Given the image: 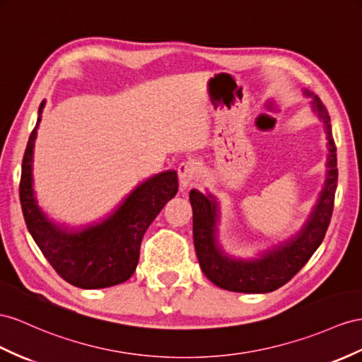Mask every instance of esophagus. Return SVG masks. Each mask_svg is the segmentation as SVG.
Returning <instances> with one entry per match:
<instances>
[{"instance_id":"1","label":"esophagus","mask_w":362,"mask_h":362,"mask_svg":"<svg viewBox=\"0 0 362 362\" xmlns=\"http://www.w3.org/2000/svg\"><path fill=\"white\" fill-rule=\"evenodd\" d=\"M179 182H180V187L183 189H187L189 187H192L194 180H196V165L191 160L187 162H182L179 165Z\"/></svg>"}]
</instances>
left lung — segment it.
<instances>
[{"mask_svg":"<svg viewBox=\"0 0 362 362\" xmlns=\"http://www.w3.org/2000/svg\"><path fill=\"white\" fill-rule=\"evenodd\" d=\"M305 98H312L310 107L324 125L327 134V174L326 182L315 203L309 218L291 238L266 249L255 258H237L221 249L217 237L220 218L218 202L212 194L191 189L192 234L197 258L203 274L209 281L230 292L267 293L286 284L309 262L312 254L322 243L329 228L338 182L337 146L332 136L330 116L318 96L304 90Z\"/></svg>","mask_w":362,"mask_h":362,"instance_id":"8db88e82","label":"left lung"}]
</instances>
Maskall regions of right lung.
I'll return each instance as SVG.
<instances>
[{
	"label": "right lung",
	"instance_id": "1",
	"mask_svg": "<svg viewBox=\"0 0 362 362\" xmlns=\"http://www.w3.org/2000/svg\"><path fill=\"white\" fill-rule=\"evenodd\" d=\"M45 102L27 142L20 200L27 229L44 257L67 283L81 289H102L127 281L136 271L148 226L177 194V173L153 175L128 194L110 216L84 228L57 223L40 208L33 189V148Z\"/></svg>",
	"mask_w": 362,
	"mask_h": 362
}]
</instances>
